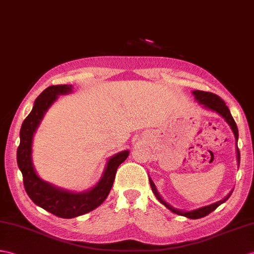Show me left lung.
Segmentation results:
<instances>
[{"mask_svg":"<svg viewBox=\"0 0 254 254\" xmlns=\"http://www.w3.org/2000/svg\"><path fill=\"white\" fill-rule=\"evenodd\" d=\"M192 94L194 95V98H196L199 104L203 105L205 108H208L210 110H213L215 113H217L219 115H221L224 119L226 120V122L228 123L229 126H231L234 135H235V138L236 140H238V128L237 126H236V122L233 119V117L231 115V111H229L228 107L226 106V104L224 103V100L220 97L215 95L213 93H210V92H203V91H193ZM237 160H238V164L240 163V152L238 149V146H237ZM150 183V186H151V190L152 192L155 193V196L157 197V199L160 201L162 204L166 205V207L173 212L175 214H179L182 216H186L188 219H192V220H196V219H200V217H203L205 215L210 214L212 211H214L217 207H219L220 204H222L223 202H225L226 200L231 197V194L233 191L229 192L227 196L224 198L223 200H220V201H217L215 203H212L210 205H207V207H203V208H199L197 210H193V211H190V212H184V211H181L173 208L172 205H170L169 203H167L164 200L160 197V194L158 193L157 190H156V186L154 184V182L151 180H149Z\"/></svg>","mask_w":254,"mask_h":254,"instance_id":"1","label":"left lung"}]
</instances>
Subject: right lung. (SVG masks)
<instances>
[{"instance_id": "1", "label": "right lung", "mask_w": 254, "mask_h": 254, "mask_svg": "<svg viewBox=\"0 0 254 254\" xmlns=\"http://www.w3.org/2000/svg\"><path fill=\"white\" fill-rule=\"evenodd\" d=\"M71 85H51L40 94L35 99L31 113L22 122L20 143L17 149V163L22 173L23 186L28 196L39 207L63 219H72L99 207L113 187L118 167L128 156V151L125 150L111 157L102 180L95 187L85 192L75 193L63 190L39 178L31 161L33 134L43 119L46 110L57 99V96L71 92Z\"/></svg>"}]
</instances>
